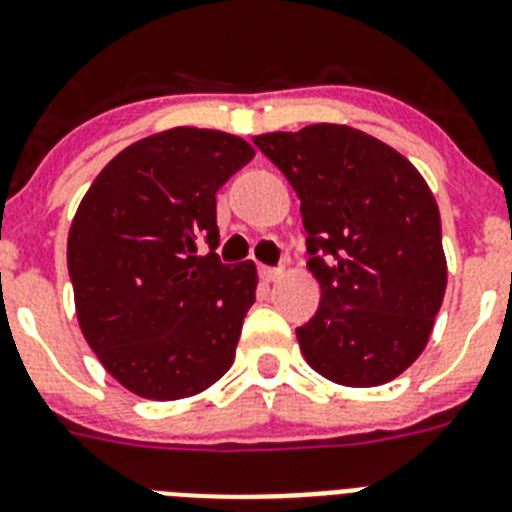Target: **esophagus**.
<instances>
[{
	"mask_svg": "<svg viewBox=\"0 0 512 512\" xmlns=\"http://www.w3.org/2000/svg\"><path fill=\"white\" fill-rule=\"evenodd\" d=\"M259 274H261V279H264V282H277V279H282L284 269H282V266H261Z\"/></svg>",
	"mask_w": 512,
	"mask_h": 512,
	"instance_id": "1",
	"label": "esophagus"
}]
</instances>
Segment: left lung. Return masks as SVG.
Wrapping results in <instances>:
<instances>
[{
  "instance_id": "left-lung-1",
  "label": "left lung",
  "mask_w": 512,
  "mask_h": 512,
  "mask_svg": "<svg viewBox=\"0 0 512 512\" xmlns=\"http://www.w3.org/2000/svg\"><path fill=\"white\" fill-rule=\"evenodd\" d=\"M300 197L320 307L297 328L325 379L377 387L400 377L431 338L446 292L441 215L408 158L348 125L256 135Z\"/></svg>"
}]
</instances>
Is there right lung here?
<instances>
[{
	"label": "right lung",
	"mask_w": 512,
	"mask_h": 512,
	"mask_svg": "<svg viewBox=\"0 0 512 512\" xmlns=\"http://www.w3.org/2000/svg\"><path fill=\"white\" fill-rule=\"evenodd\" d=\"M251 158L238 135L164 130L117 153L76 210V318L104 369L135 395L192 397L233 364L259 279L253 261L223 264L215 253V194Z\"/></svg>",
	"instance_id": "add662e5"
}]
</instances>
